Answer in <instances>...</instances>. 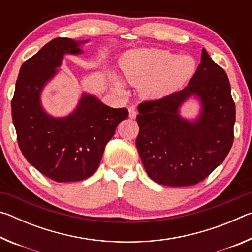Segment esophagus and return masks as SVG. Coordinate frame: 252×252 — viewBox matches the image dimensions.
<instances>
[{"label": "esophagus", "mask_w": 252, "mask_h": 252, "mask_svg": "<svg viewBox=\"0 0 252 252\" xmlns=\"http://www.w3.org/2000/svg\"><path fill=\"white\" fill-rule=\"evenodd\" d=\"M136 114H138V111L135 110L134 106H130V108H129V117H130V119H135Z\"/></svg>", "instance_id": "esophagus-1"}]
</instances>
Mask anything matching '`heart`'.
Instances as JSON below:
<instances>
[{"mask_svg":"<svg viewBox=\"0 0 252 252\" xmlns=\"http://www.w3.org/2000/svg\"><path fill=\"white\" fill-rule=\"evenodd\" d=\"M123 76L130 84L141 87L142 94L159 99L177 91L194 74L195 62L190 57H178L169 51L142 49L132 51L121 62ZM117 87L125 91L120 80Z\"/></svg>","mask_w":252,"mask_h":252,"instance_id":"b5f03b06","label":"heart"}]
</instances>
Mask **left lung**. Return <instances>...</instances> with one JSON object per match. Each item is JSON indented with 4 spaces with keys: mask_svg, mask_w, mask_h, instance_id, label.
<instances>
[{
    "mask_svg": "<svg viewBox=\"0 0 252 252\" xmlns=\"http://www.w3.org/2000/svg\"><path fill=\"white\" fill-rule=\"evenodd\" d=\"M191 94L203 102L202 116L192 124L178 116V106ZM138 110L135 146L148 176L160 185H197L222 163L232 147L236 105L228 75L204 49L185 89L143 101Z\"/></svg>",
    "mask_w": 252,
    "mask_h": 252,
    "instance_id": "1",
    "label": "left lung"
}]
</instances>
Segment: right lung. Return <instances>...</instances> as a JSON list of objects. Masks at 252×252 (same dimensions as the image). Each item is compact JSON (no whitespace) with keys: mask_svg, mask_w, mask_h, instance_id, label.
I'll return each instance as SVG.
<instances>
[{"mask_svg":"<svg viewBox=\"0 0 252 252\" xmlns=\"http://www.w3.org/2000/svg\"><path fill=\"white\" fill-rule=\"evenodd\" d=\"M79 43L57 37L27 60L11 102L16 139L24 158L57 182H74L92 176L118 125L129 116L126 108H110L87 94L67 118L53 119L42 110V88L55 74L63 55L81 53Z\"/></svg>","mask_w":252,"mask_h":252,"instance_id":"obj_1","label":"right lung"}]
</instances>
